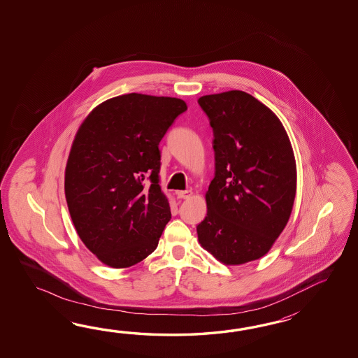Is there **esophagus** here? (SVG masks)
Listing matches in <instances>:
<instances>
[{"label":"esophagus","mask_w":358,"mask_h":358,"mask_svg":"<svg viewBox=\"0 0 358 358\" xmlns=\"http://www.w3.org/2000/svg\"><path fill=\"white\" fill-rule=\"evenodd\" d=\"M176 196L180 199H187V198L192 197V190H179V192H176Z\"/></svg>","instance_id":"esophagus-1"}]
</instances>
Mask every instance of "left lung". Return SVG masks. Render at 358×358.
Listing matches in <instances>:
<instances>
[{
  "mask_svg": "<svg viewBox=\"0 0 358 358\" xmlns=\"http://www.w3.org/2000/svg\"><path fill=\"white\" fill-rule=\"evenodd\" d=\"M213 128L215 176L198 241L225 265L265 256L280 236L296 198L297 169L278 116L243 91L198 99Z\"/></svg>",
  "mask_w": 358,
  "mask_h": 358,
  "instance_id": "1",
  "label": "left lung"
}]
</instances>
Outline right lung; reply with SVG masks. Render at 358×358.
<instances>
[{
    "instance_id": "right-lung-1",
    "label": "right lung",
    "mask_w": 358,
    "mask_h": 358,
    "mask_svg": "<svg viewBox=\"0 0 358 358\" xmlns=\"http://www.w3.org/2000/svg\"><path fill=\"white\" fill-rule=\"evenodd\" d=\"M185 110L182 99L129 93L102 102L78 130L65 169L69 213L107 266H133L156 250L171 219L159 145Z\"/></svg>"
}]
</instances>
